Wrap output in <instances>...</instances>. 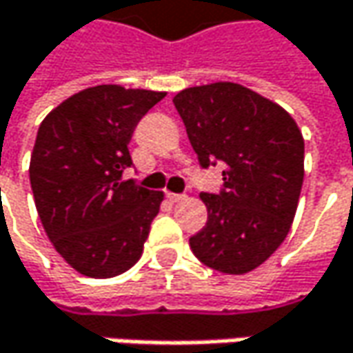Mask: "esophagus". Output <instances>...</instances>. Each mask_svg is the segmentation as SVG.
<instances>
[{
  "mask_svg": "<svg viewBox=\"0 0 353 353\" xmlns=\"http://www.w3.org/2000/svg\"><path fill=\"white\" fill-rule=\"evenodd\" d=\"M165 198H168L172 204H176V202H181L185 196H181V194H174V192H168V194H165Z\"/></svg>",
  "mask_w": 353,
  "mask_h": 353,
  "instance_id": "1",
  "label": "esophagus"
}]
</instances>
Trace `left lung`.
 I'll return each instance as SVG.
<instances>
[{
	"mask_svg": "<svg viewBox=\"0 0 353 353\" xmlns=\"http://www.w3.org/2000/svg\"><path fill=\"white\" fill-rule=\"evenodd\" d=\"M174 105L202 168L226 165L224 190L200 194L208 222L190 239L192 252L214 271H254L291 230L305 176L303 135L283 107L236 82L179 90Z\"/></svg>",
	"mask_w": 353,
	"mask_h": 353,
	"instance_id": "left-lung-1",
	"label": "left lung"
}]
</instances>
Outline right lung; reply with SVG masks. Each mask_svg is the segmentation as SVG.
Wrapping results in <instances>:
<instances>
[{
  "label": "right lung",
  "instance_id": "1",
  "mask_svg": "<svg viewBox=\"0 0 353 353\" xmlns=\"http://www.w3.org/2000/svg\"><path fill=\"white\" fill-rule=\"evenodd\" d=\"M165 92L99 84L68 97L42 121L30 183L58 254L84 276L109 279L141 256L163 192L125 179L139 119Z\"/></svg>",
  "mask_w": 353,
  "mask_h": 353
}]
</instances>
